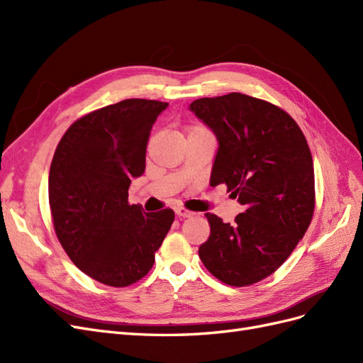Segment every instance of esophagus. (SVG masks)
Listing matches in <instances>:
<instances>
[{"label": "esophagus", "mask_w": 363, "mask_h": 363, "mask_svg": "<svg viewBox=\"0 0 363 363\" xmlns=\"http://www.w3.org/2000/svg\"><path fill=\"white\" fill-rule=\"evenodd\" d=\"M175 213H177L179 218H189L194 215V212L188 211L186 207H175Z\"/></svg>", "instance_id": "34e87169"}]
</instances>
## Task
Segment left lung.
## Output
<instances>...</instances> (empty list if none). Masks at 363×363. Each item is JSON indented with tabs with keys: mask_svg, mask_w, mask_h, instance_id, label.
Returning <instances> with one entry per match:
<instances>
[{
	"mask_svg": "<svg viewBox=\"0 0 363 363\" xmlns=\"http://www.w3.org/2000/svg\"><path fill=\"white\" fill-rule=\"evenodd\" d=\"M189 108L219 142L211 184L224 183L245 206L233 224L206 213L211 235L199 248L200 259L223 283L250 286L277 271L311 225L315 174L309 145L289 113L255 96L200 98Z\"/></svg>",
	"mask_w": 363,
	"mask_h": 363,
	"instance_id": "8db88e82",
	"label": "left lung"
}]
</instances>
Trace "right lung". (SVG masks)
<instances>
[{"label":"right lung","mask_w":363,"mask_h":363,"mask_svg":"<svg viewBox=\"0 0 363 363\" xmlns=\"http://www.w3.org/2000/svg\"><path fill=\"white\" fill-rule=\"evenodd\" d=\"M168 103L130 98L79 118L54 152L48 199L54 232L74 265L107 286L145 277L174 211L145 213L128 203L145 171L152 124Z\"/></svg>","instance_id":"obj_1"}]
</instances>
